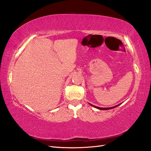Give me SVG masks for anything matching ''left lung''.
Returning a JSON list of instances; mask_svg holds the SVG:
<instances>
[{
	"label": "left lung",
	"mask_w": 151,
	"mask_h": 151,
	"mask_svg": "<svg viewBox=\"0 0 151 151\" xmlns=\"http://www.w3.org/2000/svg\"><path fill=\"white\" fill-rule=\"evenodd\" d=\"M91 106H94V107H95V108H98V109H101V110H106V109H112V108H115V107H116V106H118V105L117 106H114V107H111V108H101V107H98V106H93V104H91Z\"/></svg>",
	"instance_id": "1"
}]
</instances>
